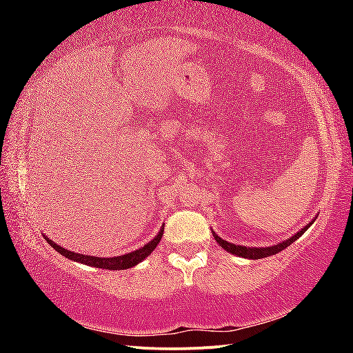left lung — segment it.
<instances>
[{
    "label": "left lung",
    "instance_id": "8db88e82",
    "mask_svg": "<svg viewBox=\"0 0 353 353\" xmlns=\"http://www.w3.org/2000/svg\"><path fill=\"white\" fill-rule=\"evenodd\" d=\"M313 224V221L310 224H307L305 227H302L301 230L297 232L296 235H292L291 238H288V240H285L282 243L279 244H274V246H268V248H246V246H238V244H234V243H229L223 240V238H219L216 234L213 232V236L214 240L218 241V244L223 249H225L227 252L234 254V255H238V256H243V259H252V260H259V259H265V256H271L274 254H279L280 250H283L290 246V244L294 243L299 236H302L303 234H305L307 229L310 225Z\"/></svg>",
    "mask_w": 353,
    "mask_h": 353
}]
</instances>
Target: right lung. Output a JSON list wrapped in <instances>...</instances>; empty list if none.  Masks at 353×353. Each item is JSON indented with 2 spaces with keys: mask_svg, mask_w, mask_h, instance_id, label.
I'll list each match as a JSON object with an SVG mask.
<instances>
[{
  "mask_svg": "<svg viewBox=\"0 0 353 353\" xmlns=\"http://www.w3.org/2000/svg\"><path fill=\"white\" fill-rule=\"evenodd\" d=\"M163 235V227L160 229V232L155 235L151 241L146 243L145 246L134 250V252H128L124 255H118V256H93V255H83V254H77L73 252V250L63 249L62 246H59L50 238L45 236V240L48 244H51V248H54L59 254L67 256V259L77 261V263H83L87 266H93V268H101V270H112V271H121V270H128V268H132L135 265H139L140 261H143L146 256L152 252V250L157 248V244L162 240Z\"/></svg>",
  "mask_w": 353,
  "mask_h": 353,
  "instance_id": "1",
  "label": "right lung"
}]
</instances>
